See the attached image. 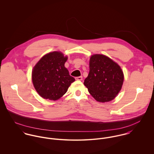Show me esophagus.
I'll list each match as a JSON object with an SVG mask.
<instances>
[{"instance_id":"1","label":"esophagus","mask_w":154,"mask_h":154,"mask_svg":"<svg viewBox=\"0 0 154 154\" xmlns=\"http://www.w3.org/2000/svg\"><path fill=\"white\" fill-rule=\"evenodd\" d=\"M75 79H76V80H79V81H82V76H81L76 77V78H75Z\"/></svg>"}]
</instances>
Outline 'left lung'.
<instances>
[{"instance_id":"obj_1","label":"left lung","mask_w":154,"mask_h":154,"mask_svg":"<svg viewBox=\"0 0 154 154\" xmlns=\"http://www.w3.org/2000/svg\"><path fill=\"white\" fill-rule=\"evenodd\" d=\"M124 81L120 66L109 57L94 54L89 60V72L84 84L98 102L112 100L121 90Z\"/></svg>"}]
</instances>
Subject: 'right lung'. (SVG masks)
I'll return each instance as SVG.
<instances>
[{
  "label": "right lung",
  "instance_id": "obj_1",
  "mask_svg": "<svg viewBox=\"0 0 154 154\" xmlns=\"http://www.w3.org/2000/svg\"><path fill=\"white\" fill-rule=\"evenodd\" d=\"M67 57L60 51H53L44 56L34 67L32 80L38 94L44 99L57 100L67 91L75 78L65 67Z\"/></svg>",
  "mask_w": 154,
  "mask_h": 154
}]
</instances>
